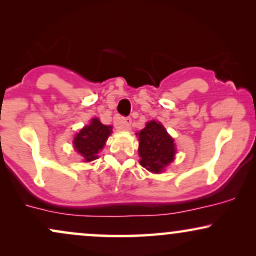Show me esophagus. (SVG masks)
Segmentation results:
<instances>
[{
    "instance_id": "1",
    "label": "esophagus",
    "mask_w": 256,
    "mask_h": 256,
    "mask_svg": "<svg viewBox=\"0 0 256 256\" xmlns=\"http://www.w3.org/2000/svg\"><path fill=\"white\" fill-rule=\"evenodd\" d=\"M132 119L130 116H118L114 120V125L120 130H130Z\"/></svg>"
}]
</instances>
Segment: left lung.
Returning a JSON list of instances; mask_svg holds the SVG:
<instances>
[{
	"label": "left lung",
	"mask_w": 256,
	"mask_h": 256,
	"mask_svg": "<svg viewBox=\"0 0 256 256\" xmlns=\"http://www.w3.org/2000/svg\"><path fill=\"white\" fill-rule=\"evenodd\" d=\"M140 137L138 154L140 166L152 173H161L174 160L175 144L166 128L156 122H149L146 128L137 134Z\"/></svg>",
	"instance_id": "8db88e82"
}]
</instances>
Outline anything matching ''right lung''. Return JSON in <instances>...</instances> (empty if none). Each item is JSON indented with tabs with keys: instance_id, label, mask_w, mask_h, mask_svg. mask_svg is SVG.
Wrapping results in <instances>:
<instances>
[{
	"instance_id": "1",
	"label": "right lung",
	"mask_w": 256,
	"mask_h": 256,
	"mask_svg": "<svg viewBox=\"0 0 256 256\" xmlns=\"http://www.w3.org/2000/svg\"><path fill=\"white\" fill-rule=\"evenodd\" d=\"M110 132L112 126L101 124L100 120L94 118L90 124L83 128L76 134L74 146L86 161H93L98 158V154L104 148Z\"/></svg>"
}]
</instances>
